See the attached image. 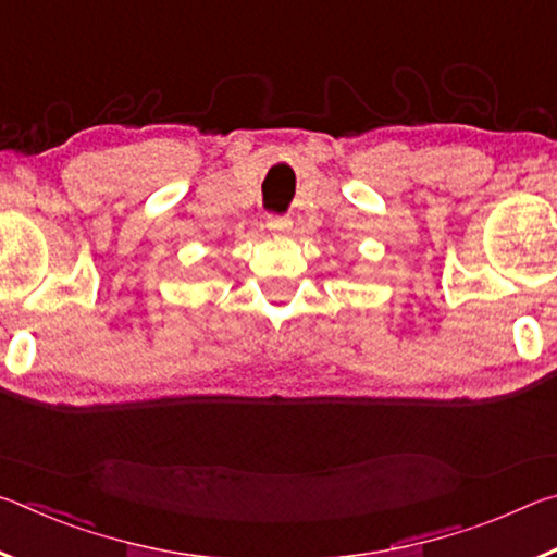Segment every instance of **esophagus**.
I'll list each match as a JSON object with an SVG mask.
<instances>
[{
  "mask_svg": "<svg viewBox=\"0 0 557 557\" xmlns=\"http://www.w3.org/2000/svg\"><path fill=\"white\" fill-rule=\"evenodd\" d=\"M268 228L275 235H287L292 231V221L287 219V215H270Z\"/></svg>",
  "mask_w": 557,
  "mask_h": 557,
  "instance_id": "34e87169",
  "label": "esophagus"
}]
</instances>
